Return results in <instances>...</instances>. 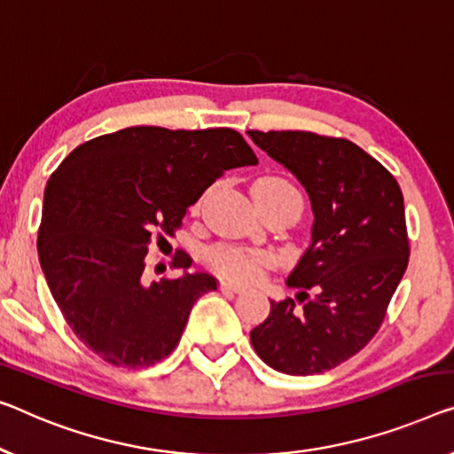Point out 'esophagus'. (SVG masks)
I'll list each match as a JSON object with an SVG mask.
<instances>
[{
    "label": "esophagus",
    "instance_id": "esophagus-1",
    "mask_svg": "<svg viewBox=\"0 0 454 454\" xmlns=\"http://www.w3.org/2000/svg\"><path fill=\"white\" fill-rule=\"evenodd\" d=\"M220 289H222V292H228V294H242V292H245V287L239 286V283H232V281H226V279L220 281Z\"/></svg>",
    "mask_w": 454,
    "mask_h": 454
}]
</instances>
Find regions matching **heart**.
<instances>
[{"label": "heart", "mask_w": 454, "mask_h": 454, "mask_svg": "<svg viewBox=\"0 0 454 454\" xmlns=\"http://www.w3.org/2000/svg\"><path fill=\"white\" fill-rule=\"evenodd\" d=\"M256 184L270 187V189H294L287 181L279 177H261ZM212 262L220 273H224L232 279L240 281H253L262 273V269L267 265V259L262 254L256 253H245V250H232V248H222L215 250L212 256Z\"/></svg>", "instance_id": "b5f03b06"}]
</instances>
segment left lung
Wrapping results in <instances>:
<instances>
[{
  "mask_svg": "<svg viewBox=\"0 0 454 454\" xmlns=\"http://www.w3.org/2000/svg\"><path fill=\"white\" fill-rule=\"evenodd\" d=\"M248 137L295 175L314 214L309 245L287 275L301 306L270 300L250 342L279 373H324L375 336L408 267L402 189L350 140L301 130Z\"/></svg>",
  "mask_w": 454,
  "mask_h": 454,
  "instance_id": "left-lung-1",
  "label": "left lung"
}]
</instances>
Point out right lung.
<instances>
[{"label":"right lung","instance_id":"1","mask_svg":"<svg viewBox=\"0 0 454 454\" xmlns=\"http://www.w3.org/2000/svg\"><path fill=\"white\" fill-rule=\"evenodd\" d=\"M256 165L236 130L132 126L77 146L51 175L38 230L40 267L67 324L116 367H148L177 347L193 303L218 289L189 273L142 281L148 247L173 236L224 171Z\"/></svg>","mask_w":454,"mask_h":454}]
</instances>
